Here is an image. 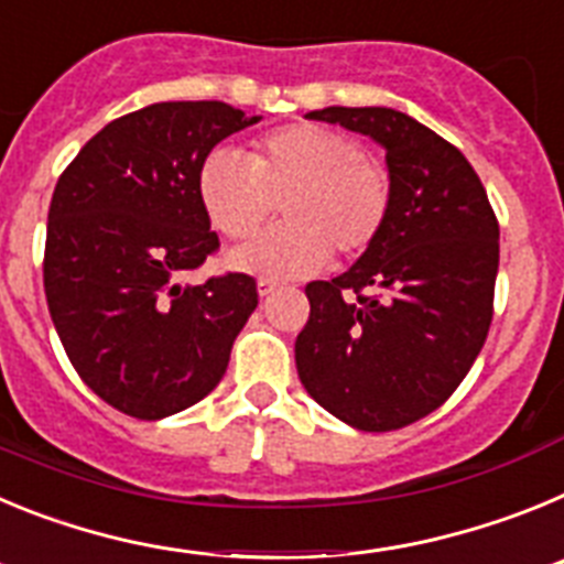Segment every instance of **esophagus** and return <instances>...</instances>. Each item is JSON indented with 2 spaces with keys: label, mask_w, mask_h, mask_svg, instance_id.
I'll list each match as a JSON object with an SVG mask.
<instances>
[{
  "label": "esophagus",
  "mask_w": 564,
  "mask_h": 564,
  "mask_svg": "<svg viewBox=\"0 0 564 564\" xmlns=\"http://www.w3.org/2000/svg\"><path fill=\"white\" fill-rule=\"evenodd\" d=\"M276 282H273V279H259L257 282V291H259V296H271L273 291H276Z\"/></svg>",
  "instance_id": "1"
}]
</instances>
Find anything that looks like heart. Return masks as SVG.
Here are the masks:
<instances>
[{
  "instance_id": "1",
  "label": "heart",
  "mask_w": 564,
  "mask_h": 564,
  "mask_svg": "<svg viewBox=\"0 0 564 564\" xmlns=\"http://www.w3.org/2000/svg\"><path fill=\"white\" fill-rule=\"evenodd\" d=\"M197 197L212 226L234 242L251 239L279 203L285 223L231 262L262 276H305L330 253L356 259L370 251L390 223L395 188L387 166L350 134L291 123L257 138L246 161L228 149L208 152Z\"/></svg>"
}]
</instances>
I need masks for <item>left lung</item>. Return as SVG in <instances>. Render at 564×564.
Segmentation results:
<instances>
[{
	"instance_id": "left-lung-1",
	"label": "left lung",
	"mask_w": 564,
	"mask_h": 564,
	"mask_svg": "<svg viewBox=\"0 0 564 564\" xmlns=\"http://www.w3.org/2000/svg\"><path fill=\"white\" fill-rule=\"evenodd\" d=\"M307 118L381 143L395 203L350 271L305 288L299 378L356 430H403L435 412L480 356L495 316L500 226L460 149L410 115L327 107Z\"/></svg>"
}]
</instances>
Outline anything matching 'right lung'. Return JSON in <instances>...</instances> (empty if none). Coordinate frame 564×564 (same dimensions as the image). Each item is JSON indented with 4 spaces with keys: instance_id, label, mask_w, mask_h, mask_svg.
I'll return each mask as SVG.
<instances>
[{
    "instance_id": "right-lung-1",
    "label": "right lung",
    "mask_w": 564,
    "mask_h": 564,
    "mask_svg": "<svg viewBox=\"0 0 564 564\" xmlns=\"http://www.w3.org/2000/svg\"><path fill=\"white\" fill-rule=\"evenodd\" d=\"M257 121L223 101L152 104L107 123L58 177L44 296L69 364L123 415H174L226 376L257 279L183 276L220 248L197 197L203 158Z\"/></svg>"
}]
</instances>
